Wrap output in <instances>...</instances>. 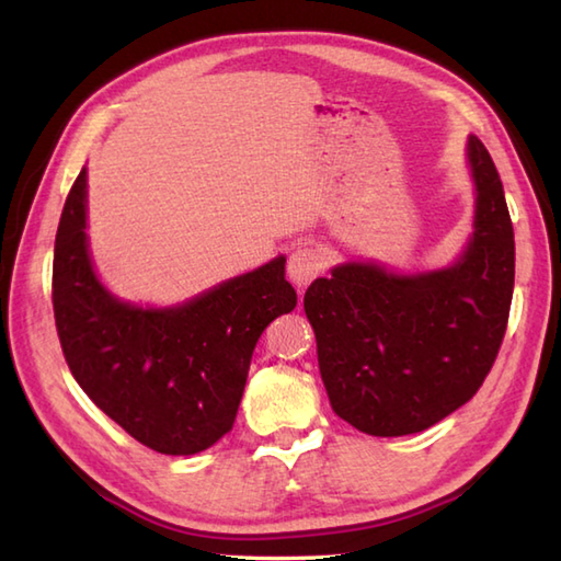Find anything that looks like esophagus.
<instances>
[{
  "mask_svg": "<svg viewBox=\"0 0 561 561\" xmlns=\"http://www.w3.org/2000/svg\"><path fill=\"white\" fill-rule=\"evenodd\" d=\"M320 270H323V255L313 248H299L289 255V265H287L289 279L299 289L308 287V284L318 277Z\"/></svg>",
  "mask_w": 561,
  "mask_h": 561,
  "instance_id": "esophagus-1",
  "label": "esophagus"
}]
</instances>
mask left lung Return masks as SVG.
<instances>
[{"label":"left lung","mask_w":561,"mask_h":561,"mask_svg":"<svg viewBox=\"0 0 561 561\" xmlns=\"http://www.w3.org/2000/svg\"><path fill=\"white\" fill-rule=\"evenodd\" d=\"M472 233L446 267L398 272L350 260L304 296L332 410L371 436L434 426L468 402L502 347L516 245L504 185L482 141L465 145Z\"/></svg>","instance_id":"obj_1"}]
</instances>
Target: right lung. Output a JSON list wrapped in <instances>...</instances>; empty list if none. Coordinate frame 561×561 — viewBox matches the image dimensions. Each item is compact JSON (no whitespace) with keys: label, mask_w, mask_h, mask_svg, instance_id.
<instances>
[{"label":"right lung","mask_w":561,"mask_h":561,"mask_svg":"<svg viewBox=\"0 0 561 561\" xmlns=\"http://www.w3.org/2000/svg\"><path fill=\"white\" fill-rule=\"evenodd\" d=\"M83 165L59 217L53 306L71 376L96 408L165 456H193L231 432L257 337L294 311L277 255L173 306L123 301L101 282L89 248Z\"/></svg>","instance_id":"right-lung-1"}]
</instances>
